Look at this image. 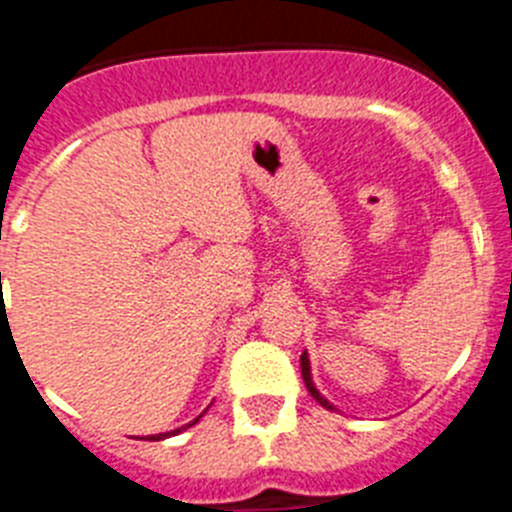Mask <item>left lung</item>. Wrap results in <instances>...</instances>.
Segmentation results:
<instances>
[{
  "label": "left lung",
  "mask_w": 512,
  "mask_h": 512,
  "mask_svg": "<svg viewBox=\"0 0 512 512\" xmlns=\"http://www.w3.org/2000/svg\"><path fill=\"white\" fill-rule=\"evenodd\" d=\"M300 369H302V379H305V387H307V392H310V395L315 397V400H318L320 405H323V408H328V410H336V408H333V405H330L328 400H325L323 395H320V392H318V387H315V382H312V372H310V359H307V351H302V356H300Z\"/></svg>",
  "instance_id": "obj_1"
}]
</instances>
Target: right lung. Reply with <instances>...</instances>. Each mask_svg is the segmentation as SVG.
Segmentation results:
<instances>
[{
    "label": "right lung",
    "mask_w": 512,
    "mask_h": 512,
    "mask_svg": "<svg viewBox=\"0 0 512 512\" xmlns=\"http://www.w3.org/2000/svg\"><path fill=\"white\" fill-rule=\"evenodd\" d=\"M202 415H205V413H202ZM202 415H200V418H202ZM200 418H194V420H192V423L182 425V428H176V431H171V433H158V436H151V438H156V441H161V438H169V436H176V433H182V431H187V428H192V425H194V423H197V420H200Z\"/></svg>",
    "instance_id": "1"
}]
</instances>
